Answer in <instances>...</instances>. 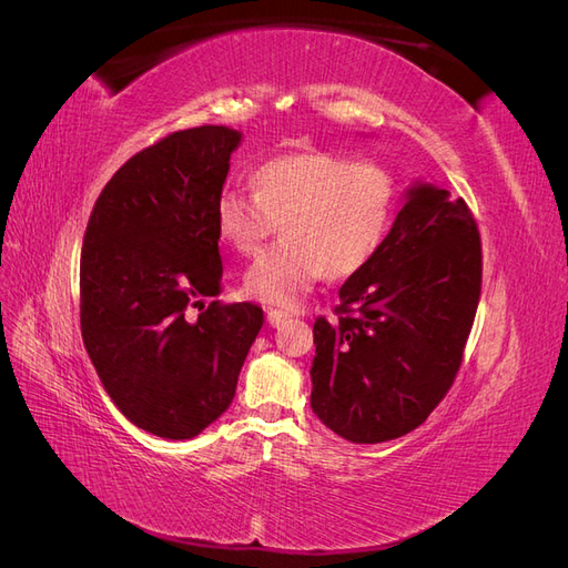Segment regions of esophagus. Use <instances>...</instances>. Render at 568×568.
<instances>
[{
  "label": "esophagus",
  "instance_id": "obj_1",
  "mask_svg": "<svg viewBox=\"0 0 568 568\" xmlns=\"http://www.w3.org/2000/svg\"><path fill=\"white\" fill-rule=\"evenodd\" d=\"M288 317L291 315L286 311H277V307H272V311H267V324L270 326H277V329H280L284 322H288Z\"/></svg>",
  "mask_w": 568,
  "mask_h": 568
}]
</instances>
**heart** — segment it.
<instances>
[{
  "mask_svg": "<svg viewBox=\"0 0 568 568\" xmlns=\"http://www.w3.org/2000/svg\"><path fill=\"white\" fill-rule=\"evenodd\" d=\"M253 196L215 201L217 239L251 255L282 225V244L244 272L246 294L270 305H296L322 277L346 280L379 253L398 211V175L384 163L338 153H288L251 178Z\"/></svg>",
  "mask_w": 568,
  "mask_h": 568,
  "instance_id": "heart-1",
  "label": "heart"
}]
</instances>
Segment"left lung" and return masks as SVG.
Listing matches in <instances>:
<instances>
[{"label":"left lung","mask_w":568,"mask_h":568,"mask_svg":"<svg viewBox=\"0 0 568 568\" xmlns=\"http://www.w3.org/2000/svg\"><path fill=\"white\" fill-rule=\"evenodd\" d=\"M480 296V236L462 199L415 182L379 253L313 326V412L351 443L426 422L450 390Z\"/></svg>","instance_id":"1"}]
</instances>
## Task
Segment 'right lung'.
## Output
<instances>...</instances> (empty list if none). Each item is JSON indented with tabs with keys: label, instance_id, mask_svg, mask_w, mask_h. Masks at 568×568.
Masks as SVG:
<instances>
[{
	"label": "right lung",
	"instance_id": "1",
	"mask_svg": "<svg viewBox=\"0 0 568 568\" xmlns=\"http://www.w3.org/2000/svg\"><path fill=\"white\" fill-rule=\"evenodd\" d=\"M239 144L225 125L168 134L109 180L84 232V348L113 405L159 438H194L232 405L263 326L251 303L203 307L222 284L213 213Z\"/></svg>",
	"mask_w": 568,
	"mask_h": 568
}]
</instances>
